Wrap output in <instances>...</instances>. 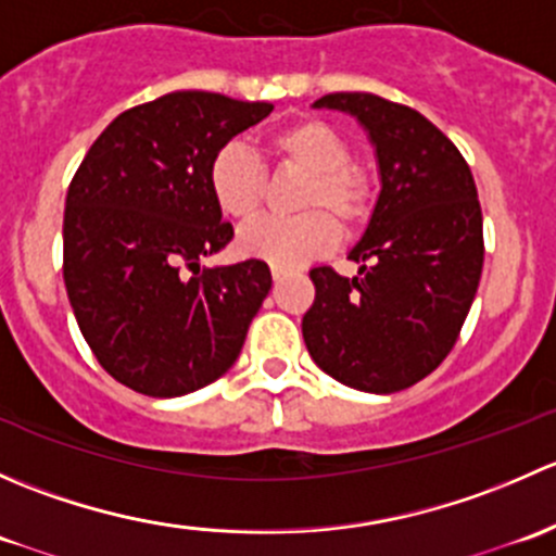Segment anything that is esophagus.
<instances>
[{"label": "esophagus", "instance_id": "obj_1", "mask_svg": "<svg viewBox=\"0 0 556 556\" xmlns=\"http://www.w3.org/2000/svg\"><path fill=\"white\" fill-rule=\"evenodd\" d=\"M271 277L274 282H282L285 277H288V268H279V266H271Z\"/></svg>", "mask_w": 556, "mask_h": 556}]
</instances>
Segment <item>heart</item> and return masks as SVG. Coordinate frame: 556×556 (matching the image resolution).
I'll return each mask as SVG.
<instances>
[{
  "label": "heart",
  "instance_id": "obj_1",
  "mask_svg": "<svg viewBox=\"0 0 556 556\" xmlns=\"http://www.w3.org/2000/svg\"><path fill=\"white\" fill-rule=\"evenodd\" d=\"M268 153L285 166L306 172L299 190V217H261L239 231L237 247L279 268H295L314 261L339 239L333 214L341 226H355L368 212V179L350 164V144L336 128L317 117H304L277 128L268 137ZM206 188L220 215L250 220L261 210L263 166L244 144L228 142L206 166Z\"/></svg>",
  "mask_w": 556,
  "mask_h": 556
}]
</instances>
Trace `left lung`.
Segmentation results:
<instances>
[{
	"label": "left lung",
	"mask_w": 556,
	"mask_h": 556,
	"mask_svg": "<svg viewBox=\"0 0 556 556\" xmlns=\"http://www.w3.org/2000/svg\"><path fill=\"white\" fill-rule=\"evenodd\" d=\"M317 110L366 128L379 199L350 257L357 277L312 268L314 304L301 319L312 361L363 392L406 390L441 366L473 304L484 266L473 174L425 115L377 93H328Z\"/></svg>",
	"instance_id": "1"
}]
</instances>
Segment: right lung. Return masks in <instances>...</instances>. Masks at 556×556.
<instances>
[{
  "label": "right lung",
  "instance_id": "right-lung-1",
  "mask_svg": "<svg viewBox=\"0 0 556 556\" xmlns=\"http://www.w3.org/2000/svg\"><path fill=\"white\" fill-rule=\"evenodd\" d=\"M271 110L174 91L121 112L83 159L66 193L64 285L88 346L121 384L177 397L237 363L271 271L255 257L201 268L233 239L206 166Z\"/></svg>",
  "mask_w": 556,
  "mask_h": 556
}]
</instances>
